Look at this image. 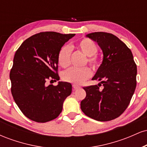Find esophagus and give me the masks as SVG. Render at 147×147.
<instances>
[{
    "mask_svg": "<svg viewBox=\"0 0 147 147\" xmlns=\"http://www.w3.org/2000/svg\"><path fill=\"white\" fill-rule=\"evenodd\" d=\"M72 87H73V89L74 90H77V89L78 88H80V86H78V85H76V84H74L73 86H72Z\"/></svg>",
    "mask_w": 147,
    "mask_h": 147,
    "instance_id": "34e87169",
    "label": "esophagus"
}]
</instances>
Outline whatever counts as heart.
Masks as SVG:
<instances>
[{
	"label": "heart",
	"instance_id": "1",
	"mask_svg": "<svg viewBox=\"0 0 147 147\" xmlns=\"http://www.w3.org/2000/svg\"><path fill=\"white\" fill-rule=\"evenodd\" d=\"M77 48L86 56L84 64L87 63L93 68H97L99 64L98 57L96 55L97 45L93 41L88 38H84L79 41L77 44ZM71 49L68 45H63L59 51L57 55V61L59 65L62 68H65L70 64ZM92 75V71L88 67L82 68H71L65 70L62 74V79L65 82L74 84H80L87 80Z\"/></svg>",
	"mask_w": 147,
	"mask_h": 147
}]
</instances>
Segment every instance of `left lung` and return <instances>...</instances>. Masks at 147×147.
<instances>
[{
    "mask_svg": "<svg viewBox=\"0 0 147 147\" xmlns=\"http://www.w3.org/2000/svg\"><path fill=\"white\" fill-rule=\"evenodd\" d=\"M86 36L98 43L104 57L92 79L100 83L83 88L86 96L81 102V109L97 121L112 120L120 116L131 102L137 83V65L131 50L115 35L98 32Z\"/></svg>",
    "mask_w": 147,
    "mask_h": 147,
    "instance_id": "left-lung-1",
    "label": "left lung"
}]
</instances>
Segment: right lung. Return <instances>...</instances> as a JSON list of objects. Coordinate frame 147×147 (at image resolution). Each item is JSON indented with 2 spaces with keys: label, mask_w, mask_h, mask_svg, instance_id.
<instances>
[{
  "label": "right lung",
  "mask_w": 147,
  "mask_h": 147,
  "mask_svg": "<svg viewBox=\"0 0 147 147\" xmlns=\"http://www.w3.org/2000/svg\"><path fill=\"white\" fill-rule=\"evenodd\" d=\"M75 34L43 32L30 36L15 53L9 74L11 92L21 112L31 120L44 123L59 115L72 85L59 82L47 86L48 80H59V51Z\"/></svg>",
  "instance_id": "obj_1"
}]
</instances>
